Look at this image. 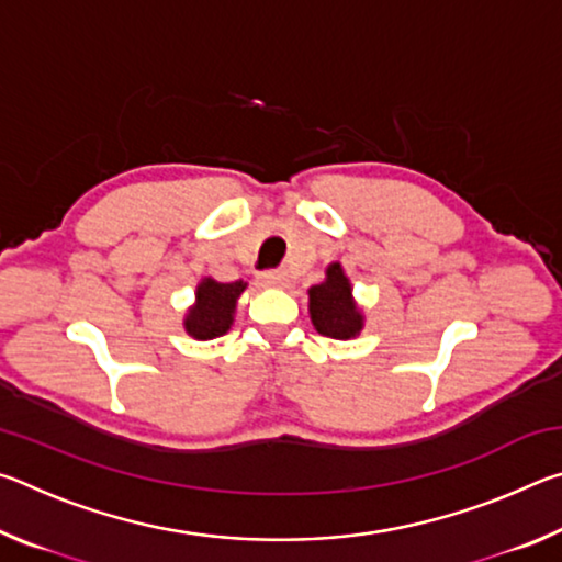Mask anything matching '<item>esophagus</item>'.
Masks as SVG:
<instances>
[{
	"label": "esophagus",
	"mask_w": 562,
	"mask_h": 562,
	"mask_svg": "<svg viewBox=\"0 0 562 562\" xmlns=\"http://www.w3.org/2000/svg\"><path fill=\"white\" fill-rule=\"evenodd\" d=\"M288 282V274H284L282 270H265L260 272V284H265V288H280V284Z\"/></svg>",
	"instance_id": "esophagus-1"
}]
</instances>
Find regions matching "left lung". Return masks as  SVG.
I'll list each match as a JSON object with an SVG mask.
<instances>
[{"label": "left lung", "mask_w": 562, "mask_h": 562, "mask_svg": "<svg viewBox=\"0 0 562 562\" xmlns=\"http://www.w3.org/2000/svg\"><path fill=\"white\" fill-rule=\"evenodd\" d=\"M310 315L319 335L351 339L359 335L361 315L351 302V284L339 262L329 265L327 280L310 290Z\"/></svg>", "instance_id": "8db88e82"}]
</instances>
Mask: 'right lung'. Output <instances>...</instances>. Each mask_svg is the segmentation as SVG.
Segmentation results:
<instances>
[{"mask_svg": "<svg viewBox=\"0 0 562 562\" xmlns=\"http://www.w3.org/2000/svg\"><path fill=\"white\" fill-rule=\"evenodd\" d=\"M245 290V282H215L203 280L195 292V307H190L186 317V329L195 339L223 337L233 325L235 302Z\"/></svg>", "mask_w": 562, "mask_h": 562, "instance_id": "add662e5", "label": "right lung"}]
</instances>
